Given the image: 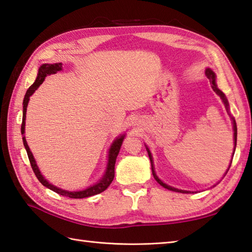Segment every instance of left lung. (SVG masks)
Masks as SVG:
<instances>
[{"mask_svg":"<svg viewBox=\"0 0 252 252\" xmlns=\"http://www.w3.org/2000/svg\"><path fill=\"white\" fill-rule=\"evenodd\" d=\"M206 76H207L209 79L211 80V82H212V89H213V91H215V92H216L219 96H220L221 99L224 101V104H225L226 108L228 109V103H227V99H226V97H225V95H224V94L221 92V91L217 88V84H216V74H215V72H213V71L211 70V69H207V70H206ZM232 119H233V125H234V141H235V146H236V142H237V126H236V122H235L234 118H232ZM146 149H147V152H148L149 159H151V162H152V171H153V175H154L155 180H156L160 185L163 186L164 189H169V190L179 191V192H189V191H187V190H182V189H174V187H171V186H169V185H167V184H164L161 180H159V178H158V176L156 175V173H155V170H154V165H153V159H152L151 152H149V149H148V148H146Z\"/></svg>","mask_w":252,"mask_h":252,"instance_id":"1","label":"left lung"}]
</instances>
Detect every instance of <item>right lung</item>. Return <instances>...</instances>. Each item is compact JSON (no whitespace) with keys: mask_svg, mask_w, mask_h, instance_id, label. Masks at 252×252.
<instances>
[{"mask_svg":"<svg viewBox=\"0 0 252 252\" xmlns=\"http://www.w3.org/2000/svg\"><path fill=\"white\" fill-rule=\"evenodd\" d=\"M62 63H43L40 68H39V72H37V77L35 79L34 83L31 85V87L27 90V93L25 95V98H24V111H23V123H21V134H24L25 133V120H26V111H27V106H28V101H29V97L30 96L34 93V91L40 87V85L43 83L44 79L46 76H50V74L53 73H56L57 71L62 70ZM123 138H125V135H122L120 137H118L117 140L112 143V145L109 149V155H108V164H107V170H106V173L103 176V179H101L97 184H95L93 186L89 187V189H84V190H79V191H68V190H63L58 189V187L52 185L51 183H49L44 178L43 175L41 174L39 168H37V165L35 163V160L32 156V153L30 152V148L28 146V144H27V141L25 136L23 137V142H24V145L25 148L27 151V154H28V158H29V161L31 164V168L33 170V172L35 174V176L41 182L42 185H44L47 189H52L53 191L57 192V194H60L62 196H65V197H69V198H74V199H77V198H85V197H91V196H94V195H97L100 194L101 191H104L107 187H108L112 180L115 178V164H116V159L118 154H119L120 151V147L122 145V142H123Z\"/></svg>","mask_w":252,"mask_h":252,"instance_id":"right-lung-1","label":"right lung"}]
</instances>
